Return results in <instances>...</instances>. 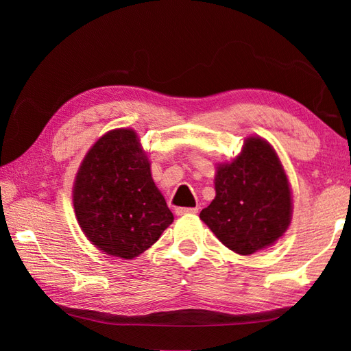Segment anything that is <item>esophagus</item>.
Here are the masks:
<instances>
[{"instance_id": "34e87169", "label": "esophagus", "mask_w": 351, "mask_h": 351, "mask_svg": "<svg viewBox=\"0 0 351 351\" xmlns=\"http://www.w3.org/2000/svg\"><path fill=\"white\" fill-rule=\"evenodd\" d=\"M199 208H176L178 215H187V214H196Z\"/></svg>"}]
</instances>
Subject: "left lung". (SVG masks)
Masks as SVG:
<instances>
[{
    "label": "left lung",
    "instance_id": "obj_1",
    "mask_svg": "<svg viewBox=\"0 0 351 351\" xmlns=\"http://www.w3.org/2000/svg\"><path fill=\"white\" fill-rule=\"evenodd\" d=\"M200 219L240 255L271 245L291 221V193L274 149L263 138L244 141L243 152L215 175V199Z\"/></svg>",
    "mask_w": 351,
    "mask_h": 351
}]
</instances>
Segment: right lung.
<instances>
[{
    "label": "right lung",
    "mask_w": 351,
    "mask_h": 351,
    "mask_svg": "<svg viewBox=\"0 0 351 351\" xmlns=\"http://www.w3.org/2000/svg\"><path fill=\"white\" fill-rule=\"evenodd\" d=\"M73 208L92 244L123 259L147 250L173 221L137 134L123 128L107 132L87 152L73 187Z\"/></svg>",
    "instance_id": "right-lung-1"
}]
</instances>
